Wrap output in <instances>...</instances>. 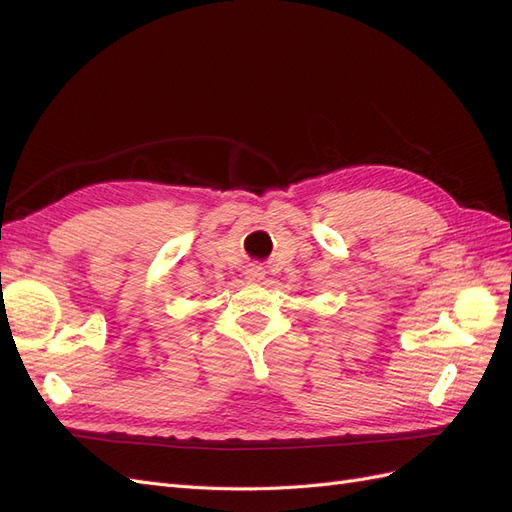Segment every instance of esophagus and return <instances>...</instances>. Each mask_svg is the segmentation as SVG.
<instances>
[{
	"mask_svg": "<svg viewBox=\"0 0 512 512\" xmlns=\"http://www.w3.org/2000/svg\"><path fill=\"white\" fill-rule=\"evenodd\" d=\"M265 275H267V271L262 269L260 265H250L245 271V280L250 284H260L262 280H265Z\"/></svg>",
	"mask_w": 512,
	"mask_h": 512,
	"instance_id": "obj_1",
	"label": "esophagus"
}]
</instances>
